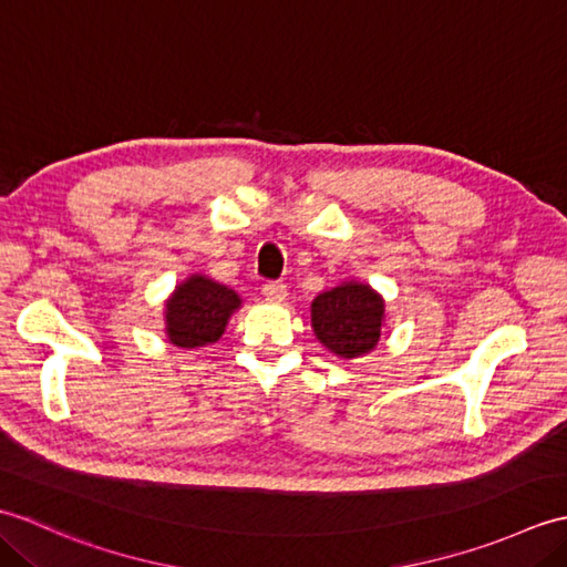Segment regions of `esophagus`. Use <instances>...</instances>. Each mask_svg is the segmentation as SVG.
<instances>
[{"label": "esophagus", "instance_id": "34e87169", "mask_svg": "<svg viewBox=\"0 0 567 567\" xmlns=\"http://www.w3.org/2000/svg\"><path fill=\"white\" fill-rule=\"evenodd\" d=\"M262 295H265V299H270V302H282V299L287 297V287H285V282H265Z\"/></svg>", "mask_w": 567, "mask_h": 567}]
</instances>
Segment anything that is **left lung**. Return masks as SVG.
<instances>
[{"mask_svg":"<svg viewBox=\"0 0 567 567\" xmlns=\"http://www.w3.org/2000/svg\"><path fill=\"white\" fill-rule=\"evenodd\" d=\"M384 299L365 282H341L311 302V329L341 358H360L380 341Z\"/></svg>","mask_w":567,"mask_h":567,"instance_id":"left-lung-1","label":"left lung"}]
</instances>
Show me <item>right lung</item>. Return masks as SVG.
I'll use <instances>...</instances> for the list:
<instances>
[{"label":"right lung","instance_id":"right-lung-1","mask_svg":"<svg viewBox=\"0 0 567 567\" xmlns=\"http://www.w3.org/2000/svg\"><path fill=\"white\" fill-rule=\"evenodd\" d=\"M240 297L207 275H189L165 302V333L177 348H202L221 339Z\"/></svg>","mask_w":567,"mask_h":567}]
</instances>
